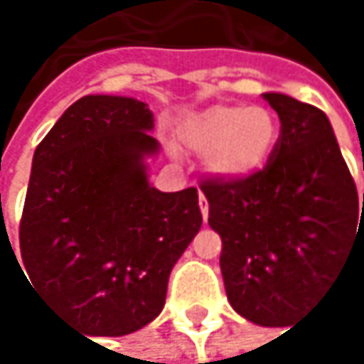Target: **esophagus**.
Returning <instances> with one entry per match:
<instances>
[{
  "mask_svg": "<svg viewBox=\"0 0 364 364\" xmlns=\"http://www.w3.org/2000/svg\"><path fill=\"white\" fill-rule=\"evenodd\" d=\"M198 205H200V213H203V220L207 222V218H209V203H207L205 194H198Z\"/></svg>",
  "mask_w": 364,
  "mask_h": 364,
  "instance_id": "1",
  "label": "esophagus"
}]
</instances>
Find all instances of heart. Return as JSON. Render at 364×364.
<instances>
[{
    "label": "heart",
    "instance_id": "b5f03b06",
    "mask_svg": "<svg viewBox=\"0 0 364 364\" xmlns=\"http://www.w3.org/2000/svg\"><path fill=\"white\" fill-rule=\"evenodd\" d=\"M278 136L269 109L246 105H213L178 127V140L190 151L207 155V166L222 178H244L257 172Z\"/></svg>",
    "mask_w": 364,
    "mask_h": 364
}]
</instances>
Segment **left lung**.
Instances as JSON below:
<instances>
[{
  "instance_id": "1",
  "label": "left lung",
  "mask_w": 364,
  "mask_h": 364,
  "mask_svg": "<svg viewBox=\"0 0 364 364\" xmlns=\"http://www.w3.org/2000/svg\"><path fill=\"white\" fill-rule=\"evenodd\" d=\"M263 99L280 118L267 164L244 178H203L200 190L222 237L230 306L259 326H289L364 244V194L319 107L278 92Z\"/></svg>"
}]
</instances>
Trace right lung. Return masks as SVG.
Here are the masks:
<instances>
[{"label":"right lung","instance_id":"right-lung-1","mask_svg":"<svg viewBox=\"0 0 364 364\" xmlns=\"http://www.w3.org/2000/svg\"><path fill=\"white\" fill-rule=\"evenodd\" d=\"M153 112L132 97L75 101L36 146L18 224L23 274L73 326L122 336L153 321L200 230L196 188L159 192ZM21 267V265H18Z\"/></svg>","mask_w":364,"mask_h":364}]
</instances>
